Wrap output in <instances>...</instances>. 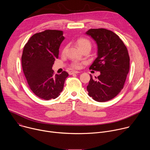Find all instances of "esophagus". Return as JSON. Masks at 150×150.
<instances>
[{
    "instance_id": "1",
    "label": "esophagus",
    "mask_w": 150,
    "mask_h": 150,
    "mask_svg": "<svg viewBox=\"0 0 150 150\" xmlns=\"http://www.w3.org/2000/svg\"><path fill=\"white\" fill-rule=\"evenodd\" d=\"M79 72L78 71H71L69 72V75H72V74H78Z\"/></svg>"
}]
</instances>
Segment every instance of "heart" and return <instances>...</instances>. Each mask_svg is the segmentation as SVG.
<instances>
[{"label": "heart", "mask_w": 150, "mask_h": 150, "mask_svg": "<svg viewBox=\"0 0 150 150\" xmlns=\"http://www.w3.org/2000/svg\"><path fill=\"white\" fill-rule=\"evenodd\" d=\"M76 45L78 46V47L80 49H83L85 47H91V42L89 40L85 38H82V37H80L78 38L76 40ZM67 50V47H64L63 50H62V53L63 54H65V52ZM71 68L73 69H79L81 67V64L78 62H73L71 64Z\"/></svg>", "instance_id": "1"}]
</instances>
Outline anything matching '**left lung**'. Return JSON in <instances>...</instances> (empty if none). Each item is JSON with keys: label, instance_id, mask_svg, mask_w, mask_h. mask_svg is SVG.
I'll return each instance as SVG.
<instances>
[{"label": "left lung", "instance_id": "8db88e82", "mask_svg": "<svg viewBox=\"0 0 150 150\" xmlns=\"http://www.w3.org/2000/svg\"><path fill=\"white\" fill-rule=\"evenodd\" d=\"M86 34L96 41L97 57L90 69L100 72L90 80L87 87L88 96L98 102L115 97L123 89L129 71V56L122 40L115 33L104 28L90 29Z\"/></svg>", "mask_w": 150, "mask_h": 150}]
</instances>
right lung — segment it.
<instances>
[{"mask_svg":"<svg viewBox=\"0 0 150 150\" xmlns=\"http://www.w3.org/2000/svg\"><path fill=\"white\" fill-rule=\"evenodd\" d=\"M64 39L62 31L47 30L34 34L24 47L23 70L30 88L40 98L49 100L59 97L69 75L66 71L54 75L52 70Z\"/></svg>","mask_w":150,"mask_h":150,"instance_id":"add662e5","label":"right lung"}]
</instances>
